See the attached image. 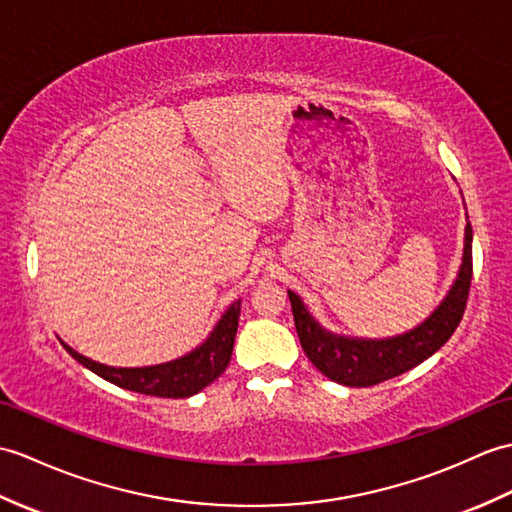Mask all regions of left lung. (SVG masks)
<instances>
[{
    "mask_svg": "<svg viewBox=\"0 0 512 512\" xmlns=\"http://www.w3.org/2000/svg\"><path fill=\"white\" fill-rule=\"evenodd\" d=\"M471 222L465 229V253L458 277L451 285L443 303L436 307L430 318L406 334L386 340H360L344 338L320 327L305 310L303 301L288 290L294 327L301 347L310 362L331 382L353 388H368L397 377L430 358L454 334L467 307L471 288L473 259H471Z\"/></svg>",
    "mask_w": 512,
    "mask_h": 512,
    "instance_id": "1",
    "label": "left lung"
}]
</instances>
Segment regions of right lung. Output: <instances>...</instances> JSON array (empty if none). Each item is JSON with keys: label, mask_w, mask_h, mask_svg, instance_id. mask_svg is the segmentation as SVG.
Returning a JSON list of instances; mask_svg holds the SVG:
<instances>
[{"label": "right lung", "mask_w": 512, "mask_h": 512, "mask_svg": "<svg viewBox=\"0 0 512 512\" xmlns=\"http://www.w3.org/2000/svg\"><path fill=\"white\" fill-rule=\"evenodd\" d=\"M237 320H240V301H235L227 312L222 314L218 325L213 327L209 338L200 344L192 353L183 358L157 364V366H141V368H115L100 362H93L85 355H80L63 342V347L69 351L74 360L89 371L100 375L106 382H111L120 388L141 392L150 397H165V399H185L209 386L213 379H218L224 368L231 362L233 342L237 334Z\"/></svg>", "instance_id": "1"}]
</instances>
